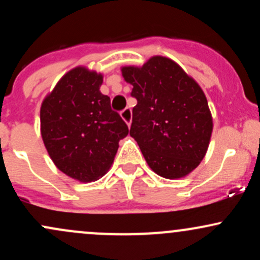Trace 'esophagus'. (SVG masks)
<instances>
[{
  "label": "esophagus",
  "mask_w": 260,
  "mask_h": 260,
  "mask_svg": "<svg viewBox=\"0 0 260 260\" xmlns=\"http://www.w3.org/2000/svg\"><path fill=\"white\" fill-rule=\"evenodd\" d=\"M120 113L121 117L123 118V121L126 122L128 126H131V122H132V110H131L129 107H126V109L122 110Z\"/></svg>",
  "instance_id": "34e87169"
}]
</instances>
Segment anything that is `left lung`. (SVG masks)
<instances>
[{
    "instance_id": "left-lung-1",
    "label": "left lung",
    "mask_w": 260,
    "mask_h": 260,
    "mask_svg": "<svg viewBox=\"0 0 260 260\" xmlns=\"http://www.w3.org/2000/svg\"><path fill=\"white\" fill-rule=\"evenodd\" d=\"M137 105L129 134L155 174L180 178L205 156L213 131L207 98L172 59L155 56L143 67H123Z\"/></svg>"
}]
</instances>
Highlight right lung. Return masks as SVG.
Returning <instances> with one entry per match:
<instances>
[{
  "mask_svg": "<svg viewBox=\"0 0 260 260\" xmlns=\"http://www.w3.org/2000/svg\"><path fill=\"white\" fill-rule=\"evenodd\" d=\"M103 76L77 67L62 77L40 110L41 136L58 170L80 182L98 180L110 169L126 122L100 92Z\"/></svg>",
  "mask_w": 260,
  "mask_h": 260,
  "instance_id": "1",
  "label": "right lung"
}]
</instances>
